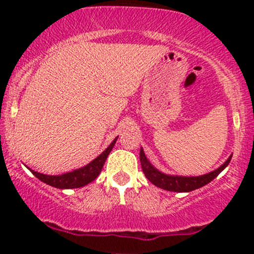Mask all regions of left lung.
<instances>
[{
    "instance_id": "obj_1",
    "label": "left lung",
    "mask_w": 254,
    "mask_h": 254,
    "mask_svg": "<svg viewBox=\"0 0 254 254\" xmlns=\"http://www.w3.org/2000/svg\"><path fill=\"white\" fill-rule=\"evenodd\" d=\"M231 157L232 155L227 158L226 162H225L224 165H221L217 170L212 171V172L206 173V175L198 177L170 176L166 175V173L160 172L157 168L153 167L150 163V161L146 158L142 147L141 150H140V162H141L142 172L143 175L146 176V178H147L151 183L155 184L156 187H158V188L170 191H178V193H186V191L195 190V189L201 188V187H204L205 184L210 183L212 179L216 178V177L227 167V165H229L230 161H231Z\"/></svg>"
}]
</instances>
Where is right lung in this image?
Wrapping results in <instances>:
<instances>
[{"mask_svg":"<svg viewBox=\"0 0 254 254\" xmlns=\"http://www.w3.org/2000/svg\"><path fill=\"white\" fill-rule=\"evenodd\" d=\"M117 139L118 137H115L111 145H109L98 157L94 158L92 162H89L88 165H86L84 167L72 171V172L64 173V175L61 176H48L39 172H35V171H32L30 168L29 170L32 171L33 175L37 177L38 179H40V181L44 182V183L49 184V186L55 187V188L59 189H72L87 186V184L91 183L92 181H94V179L99 176L107 157H108V155L111 153L112 148L114 147Z\"/></svg>","mask_w":254,"mask_h":254,"instance_id":"obj_1","label":"right lung"}]
</instances>
